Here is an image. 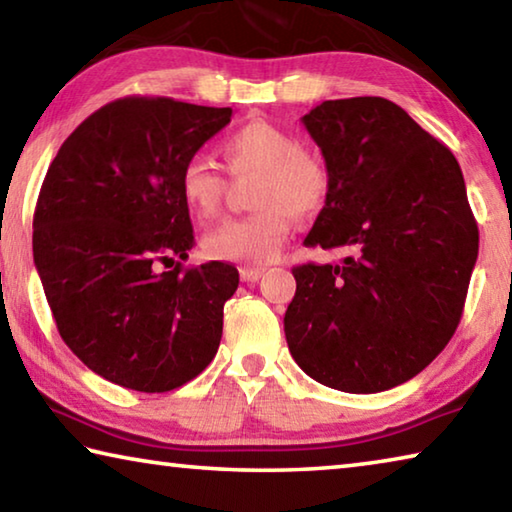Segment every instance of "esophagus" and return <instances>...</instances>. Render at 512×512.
<instances>
[{
  "label": "esophagus",
  "instance_id": "esophagus-1",
  "mask_svg": "<svg viewBox=\"0 0 512 512\" xmlns=\"http://www.w3.org/2000/svg\"><path fill=\"white\" fill-rule=\"evenodd\" d=\"M239 275H241V280H244V282H257L259 280V277H262L264 275V268H253V266H244V268H241V271H239Z\"/></svg>",
  "mask_w": 512,
  "mask_h": 512
}]
</instances>
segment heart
<instances>
[{
    "instance_id": "1",
    "label": "heart",
    "mask_w": 512,
    "mask_h": 512,
    "mask_svg": "<svg viewBox=\"0 0 512 512\" xmlns=\"http://www.w3.org/2000/svg\"><path fill=\"white\" fill-rule=\"evenodd\" d=\"M232 176H257L250 203L257 210L216 225L203 239L205 253L223 262L262 266L273 262L287 241L293 216L307 219L325 205L329 171L284 128L253 121L230 133L221 144ZM225 176L212 160L192 158L180 173V192L196 216L219 214Z\"/></svg>"
}]
</instances>
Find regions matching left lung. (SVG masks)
Masks as SVG:
<instances>
[{
	"label": "left lung",
	"mask_w": 512,
	"mask_h": 512,
	"mask_svg": "<svg viewBox=\"0 0 512 512\" xmlns=\"http://www.w3.org/2000/svg\"><path fill=\"white\" fill-rule=\"evenodd\" d=\"M302 124L329 171L305 246L350 255L293 268L291 357L336 391H388L427 368L461 320L479 255L463 173L388 99L323 101Z\"/></svg>",
	"instance_id": "left-lung-1"
}]
</instances>
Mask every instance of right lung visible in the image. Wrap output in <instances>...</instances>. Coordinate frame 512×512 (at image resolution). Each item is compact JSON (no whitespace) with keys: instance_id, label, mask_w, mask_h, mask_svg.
<instances>
[{"instance_id":"obj_1","label":"right lung","mask_w":512,"mask_h":512,"mask_svg":"<svg viewBox=\"0 0 512 512\" xmlns=\"http://www.w3.org/2000/svg\"><path fill=\"white\" fill-rule=\"evenodd\" d=\"M232 108L117 99L60 146L33 214V262L67 348L112 384L167 393L210 366L235 266L183 268L180 173ZM164 265V269L159 266Z\"/></svg>"}]
</instances>
